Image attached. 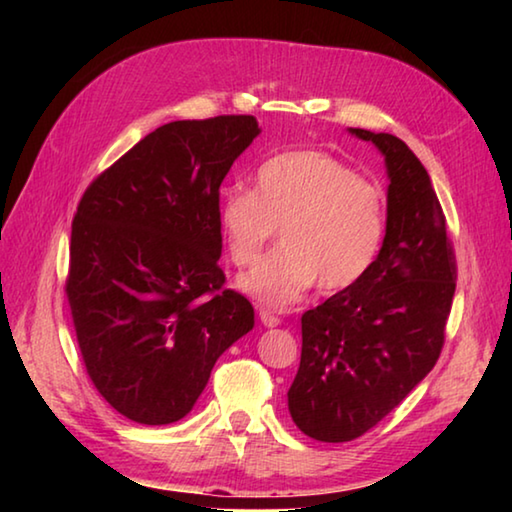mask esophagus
I'll return each instance as SVG.
<instances>
[{"instance_id": "obj_1", "label": "esophagus", "mask_w": 512, "mask_h": 512, "mask_svg": "<svg viewBox=\"0 0 512 512\" xmlns=\"http://www.w3.org/2000/svg\"><path fill=\"white\" fill-rule=\"evenodd\" d=\"M259 320H262L264 327H277V325H280V318H277L271 309H259Z\"/></svg>"}]
</instances>
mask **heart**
Instances as JSON below:
<instances>
[{
    "mask_svg": "<svg viewBox=\"0 0 512 512\" xmlns=\"http://www.w3.org/2000/svg\"><path fill=\"white\" fill-rule=\"evenodd\" d=\"M216 223L232 264L255 262L280 228L282 246L237 277V287L271 307H287L318 282L334 293L361 282L386 237L379 187L329 153H280L255 171L253 192L228 189Z\"/></svg>",
    "mask_w": 512,
    "mask_h": 512,
    "instance_id": "obj_1",
    "label": "heart"
}]
</instances>
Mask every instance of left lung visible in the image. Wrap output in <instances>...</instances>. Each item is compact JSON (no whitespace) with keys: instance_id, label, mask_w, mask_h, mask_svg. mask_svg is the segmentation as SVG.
Wrapping results in <instances>:
<instances>
[{"instance_id":"left-lung-1","label":"left lung","mask_w":512,"mask_h":512,"mask_svg":"<svg viewBox=\"0 0 512 512\" xmlns=\"http://www.w3.org/2000/svg\"><path fill=\"white\" fill-rule=\"evenodd\" d=\"M350 133L384 155L386 237L361 282L302 314L289 413L323 443L363 436L429 375L456 291L454 248L427 169L400 137Z\"/></svg>"}]
</instances>
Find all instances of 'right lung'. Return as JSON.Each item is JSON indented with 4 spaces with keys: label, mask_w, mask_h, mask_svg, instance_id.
Masks as SVG:
<instances>
[{
    "label": "right lung",
    "mask_w": 512,
    "mask_h": 512,
    "mask_svg": "<svg viewBox=\"0 0 512 512\" xmlns=\"http://www.w3.org/2000/svg\"><path fill=\"white\" fill-rule=\"evenodd\" d=\"M259 133L253 115L171 121L85 189L65 291L92 384L128 420L185 418L216 359L255 327L253 305L221 289L216 212Z\"/></svg>",
    "instance_id": "add662e5"
}]
</instances>
